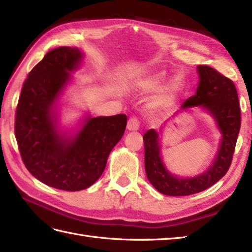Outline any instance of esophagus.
I'll list each match as a JSON object with an SVG mask.
<instances>
[{"mask_svg": "<svg viewBox=\"0 0 252 252\" xmlns=\"http://www.w3.org/2000/svg\"><path fill=\"white\" fill-rule=\"evenodd\" d=\"M126 127L129 131H137L138 127H140V121H138L137 118L135 117H132L127 121V125Z\"/></svg>", "mask_w": 252, "mask_h": 252, "instance_id": "obj_1", "label": "esophagus"}]
</instances>
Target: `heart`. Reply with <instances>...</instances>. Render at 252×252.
Returning a JSON list of instances; mask_svg holds the SVG:
<instances>
[{"label": "heart", "instance_id": "b5f03b06", "mask_svg": "<svg viewBox=\"0 0 252 252\" xmlns=\"http://www.w3.org/2000/svg\"><path fill=\"white\" fill-rule=\"evenodd\" d=\"M164 72L159 71L155 72L148 76L138 79L135 81V87L141 90L142 92H152V91L157 90L159 85L162 83L164 80ZM182 87V80L180 76H175L170 80V82L165 85V87L160 91L157 95L156 99H155V105L156 106H164L167 103L172 99L174 96L178 94L179 91Z\"/></svg>", "mask_w": 252, "mask_h": 252}]
</instances>
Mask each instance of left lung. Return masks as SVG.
<instances>
[{
	"instance_id": "1",
	"label": "left lung",
	"mask_w": 252,
	"mask_h": 252,
	"mask_svg": "<svg viewBox=\"0 0 252 252\" xmlns=\"http://www.w3.org/2000/svg\"><path fill=\"white\" fill-rule=\"evenodd\" d=\"M198 72L200 81L196 94L187 98L182 108L202 106L210 112L222 132L220 148L205 173L190 179L176 178L168 172L160 158L158 133L148 130L143 136L147 179L158 191L168 196L192 195L216 184L231 167L236 146L242 121L236 87L231 79L209 66H198Z\"/></svg>"
}]
</instances>
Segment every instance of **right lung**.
I'll list each match as a JSON object with an SVG mask.
<instances>
[{
	"mask_svg": "<svg viewBox=\"0 0 252 252\" xmlns=\"http://www.w3.org/2000/svg\"><path fill=\"white\" fill-rule=\"evenodd\" d=\"M82 60L76 47L46 53L24 82L15 116V136L24 164L35 179L54 189H88L103 174L107 158L121 140L126 116L89 118L71 141L58 134L52 106Z\"/></svg>",
	"mask_w": 252,
	"mask_h": 252,
	"instance_id": "1",
	"label": "right lung"
}]
</instances>
